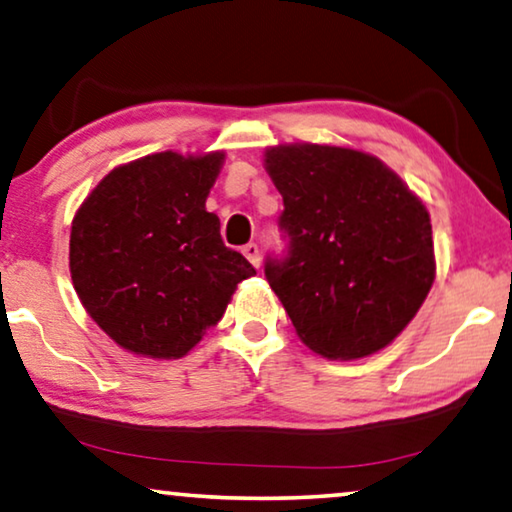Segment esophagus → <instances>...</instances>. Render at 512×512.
I'll return each instance as SVG.
<instances>
[{"label":"esophagus","instance_id":"esophagus-1","mask_svg":"<svg viewBox=\"0 0 512 512\" xmlns=\"http://www.w3.org/2000/svg\"><path fill=\"white\" fill-rule=\"evenodd\" d=\"M241 253L248 257V262L253 264L255 269L259 266V262H262V255H259V246H257V243H248V246H243Z\"/></svg>","mask_w":512,"mask_h":512}]
</instances>
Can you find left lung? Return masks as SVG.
<instances>
[{"instance_id": "8db88e82", "label": "left lung", "mask_w": 512, "mask_h": 512, "mask_svg": "<svg viewBox=\"0 0 512 512\" xmlns=\"http://www.w3.org/2000/svg\"><path fill=\"white\" fill-rule=\"evenodd\" d=\"M287 241L264 276L296 333L326 358L386 347L421 308L434 280L423 202L379 158L292 144L266 151Z\"/></svg>"}]
</instances>
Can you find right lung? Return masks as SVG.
<instances>
[{"label": "right lung", "mask_w": 512, "mask_h": 512, "mask_svg": "<svg viewBox=\"0 0 512 512\" xmlns=\"http://www.w3.org/2000/svg\"><path fill=\"white\" fill-rule=\"evenodd\" d=\"M220 151L114 167L71 227V278L91 319L128 352L181 358L223 317L253 264L227 248L204 202Z\"/></svg>", "instance_id": "add662e5"}]
</instances>
